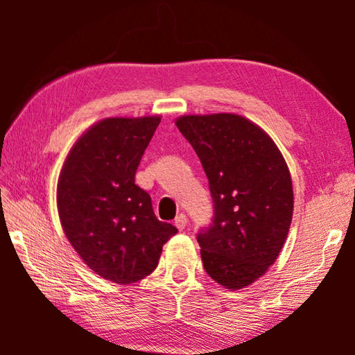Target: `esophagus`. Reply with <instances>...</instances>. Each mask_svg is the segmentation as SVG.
<instances>
[{
  "instance_id": "34e87169",
  "label": "esophagus",
  "mask_w": 355,
  "mask_h": 355,
  "mask_svg": "<svg viewBox=\"0 0 355 355\" xmlns=\"http://www.w3.org/2000/svg\"><path fill=\"white\" fill-rule=\"evenodd\" d=\"M173 222H175V227L178 228V230H183L186 224H188V218H186V214L182 213V214L177 216L175 220H173Z\"/></svg>"
}]
</instances>
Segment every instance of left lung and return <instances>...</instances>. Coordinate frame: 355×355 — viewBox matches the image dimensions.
<instances>
[{
	"label": "left lung",
	"instance_id": "obj_1",
	"mask_svg": "<svg viewBox=\"0 0 355 355\" xmlns=\"http://www.w3.org/2000/svg\"><path fill=\"white\" fill-rule=\"evenodd\" d=\"M177 127L199 156L213 197L197 233L207 274L228 290L250 285L279 257L293 218V183L280 150L236 114L183 116Z\"/></svg>",
	"mask_w": 355,
	"mask_h": 355
}]
</instances>
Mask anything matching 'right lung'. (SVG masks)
<instances>
[{"mask_svg":"<svg viewBox=\"0 0 355 355\" xmlns=\"http://www.w3.org/2000/svg\"><path fill=\"white\" fill-rule=\"evenodd\" d=\"M161 117H111L71 147L58 182L65 236L103 279L127 285L158 266L163 245L178 232L161 222L148 192L135 183L137 166Z\"/></svg>","mask_w":355,"mask_h":355,"instance_id":"1","label":"right lung"}]
</instances>
